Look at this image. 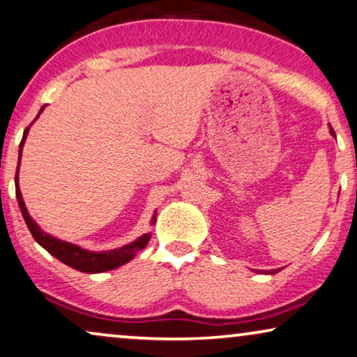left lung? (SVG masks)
<instances>
[{"label": "left lung", "instance_id": "8db88e82", "mask_svg": "<svg viewBox=\"0 0 357 357\" xmlns=\"http://www.w3.org/2000/svg\"><path fill=\"white\" fill-rule=\"evenodd\" d=\"M330 134H331V135H333V137H336V135H335V130H333V129H331V126H330ZM279 271H281V269H273V271H269V273H268V274H275V273H279Z\"/></svg>", "mask_w": 357, "mask_h": 357}]
</instances>
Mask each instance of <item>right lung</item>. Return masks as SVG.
Instances as JSON below:
<instances>
[{
	"label": "right lung",
	"instance_id": "add662e5",
	"mask_svg": "<svg viewBox=\"0 0 357 357\" xmlns=\"http://www.w3.org/2000/svg\"><path fill=\"white\" fill-rule=\"evenodd\" d=\"M42 111H44V107L40 109V112ZM29 127L24 130L22 140H21V144H19V161H21V151H22L24 142H26V137H27V134H29ZM17 171H19V163H17ZM17 171H16V178H14V184H16V197H17V204H19V208H21V212H22L24 220H26L27 228H29V231L32 234V236H34V240L42 246V248H45L52 256H55L56 259L61 261V263L68 264L70 268H73L76 271H82V273H89V274L104 273V271L116 269V268H119V266L129 263V261L134 258V256L139 253L140 250H144L145 246L149 245L151 234L142 235L140 238L132 241V243L121 246V248H116V250L88 251V250L82 248V246L68 243V241L59 240V238H55V236L45 234V231L42 230V228L37 225L34 220H32L29 212H27L26 204H24V201H22L21 189H19ZM155 222H156V211L153 213V218H151V223H155Z\"/></svg>",
	"mask_w": 357,
	"mask_h": 357
}]
</instances>
